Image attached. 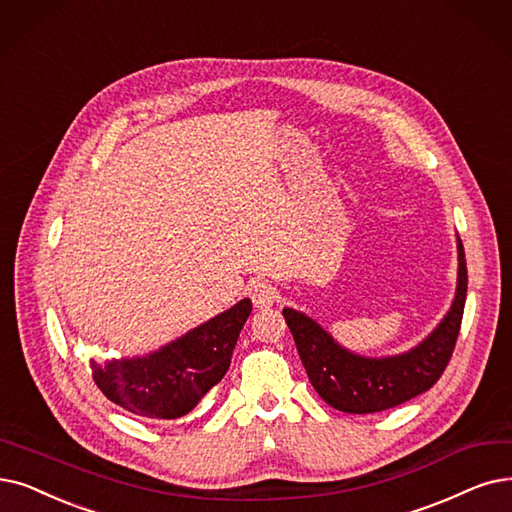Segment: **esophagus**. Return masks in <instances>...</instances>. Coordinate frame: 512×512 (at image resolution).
<instances>
[{"mask_svg":"<svg viewBox=\"0 0 512 512\" xmlns=\"http://www.w3.org/2000/svg\"><path fill=\"white\" fill-rule=\"evenodd\" d=\"M248 292L252 296V302L258 306V309H269L273 302L277 300V292L269 281H252L248 285Z\"/></svg>","mask_w":512,"mask_h":512,"instance_id":"34e87169","label":"esophagus"}]
</instances>
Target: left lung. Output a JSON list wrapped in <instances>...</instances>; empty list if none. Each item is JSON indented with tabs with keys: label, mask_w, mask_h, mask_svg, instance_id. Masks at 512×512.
<instances>
[{
	"label": "left lung",
	"mask_w": 512,
	"mask_h": 512,
	"mask_svg": "<svg viewBox=\"0 0 512 512\" xmlns=\"http://www.w3.org/2000/svg\"><path fill=\"white\" fill-rule=\"evenodd\" d=\"M456 296L435 330L410 351L367 357L342 346L313 317L285 306L283 317L294 336L298 355L319 397L346 414L391 410L428 391L443 374L454 353L466 302V258L460 237Z\"/></svg>",
	"instance_id": "1"
}]
</instances>
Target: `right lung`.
Wrapping results in <instances>:
<instances>
[{
	"instance_id": "obj_1",
	"label": "right lung",
	"mask_w": 512,
	"mask_h": 512,
	"mask_svg": "<svg viewBox=\"0 0 512 512\" xmlns=\"http://www.w3.org/2000/svg\"><path fill=\"white\" fill-rule=\"evenodd\" d=\"M252 300L201 323L157 351L121 359H90L96 386L124 410L153 420H176L193 412L227 374Z\"/></svg>"
}]
</instances>
